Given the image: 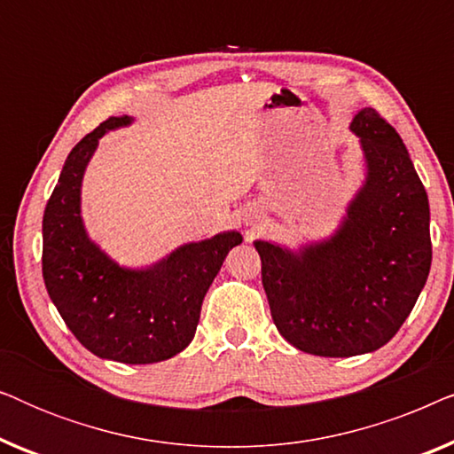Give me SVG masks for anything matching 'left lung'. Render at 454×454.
Wrapping results in <instances>:
<instances>
[{"label":"left lung","mask_w":454,"mask_h":454,"mask_svg":"<svg viewBox=\"0 0 454 454\" xmlns=\"http://www.w3.org/2000/svg\"><path fill=\"white\" fill-rule=\"evenodd\" d=\"M365 177L326 239L297 250L256 239L277 331L320 357L372 353L395 337L430 275V204L396 129L353 117Z\"/></svg>","instance_id":"obj_1"}]
</instances>
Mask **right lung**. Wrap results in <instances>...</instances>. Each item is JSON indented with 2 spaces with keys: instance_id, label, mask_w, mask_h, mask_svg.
<instances>
[{
  "instance_id": "add662e5",
  "label": "right lung",
  "mask_w": 454,
  "mask_h": 454,
  "mask_svg": "<svg viewBox=\"0 0 454 454\" xmlns=\"http://www.w3.org/2000/svg\"><path fill=\"white\" fill-rule=\"evenodd\" d=\"M132 117H109L67 154L43 215V278L47 294L80 343L101 359L157 364L194 339L202 300L239 231L190 241L157 262L121 266L89 238L82 179L98 140Z\"/></svg>"
}]
</instances>
